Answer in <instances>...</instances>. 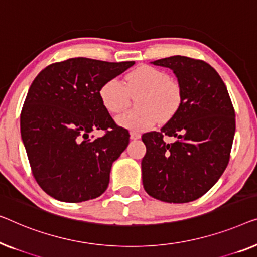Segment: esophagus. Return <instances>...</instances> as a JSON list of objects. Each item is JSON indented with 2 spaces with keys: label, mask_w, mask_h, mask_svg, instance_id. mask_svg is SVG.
I'll return each instance as SVG.
<instances>
[{
  "label": "esophagus",
  "mask_w": 257,
  "mask_h": 257,
  "mask_svg": "<svg viewBox=\"0 0 257 257\" xmlns=\"http://www.w3.org/2000/svg\"><path fill=\"white\" fill-rule=\"evenodd\" d=\"M141 137V134L137 132H130V139L132 140H139Z\"/></svg>",
  "instance_id": "obj_1"
}]
</instances>
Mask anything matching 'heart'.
I'll list each match as a JSON object with an SVG mask.
<instances>
[{"instance_id":"1","label":"heart","mask_w":257,"mask_h":257,"mask_svg":"<svg viewBox=\"0 0 257 257\" xmlns=\"http://www.w3.org/2000/svg\"><path fill=\"white\" fill-rule=\"evenodd\" d=\"M127 91L140 92L135 101L139 108L118 115L116 123L135 132L151 128L158 118L170 120L182 104L179 85L164 71L149 65H141L128 73L124 85L117 78L104 82L99 91L101 103L109 113H120L127 106Z\"/></svg>"}]
</instances>
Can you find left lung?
Returning <instances> with one entry per match:
<instances>
[{
  "label": "left lung",
  "instance_id": "1",
  "mask_svg": "<svg viewBox=\"0 0 257 257\" xmlns=\"http://www.w3.org/2000/svg\"><path fill=\"white\" fill-rule=\"evenodd\" d=\"M151 63L173 71L182 104L161 132L143 134L144 190L165 202L193 201L212 189L228 165L235 111L225 82L205 61L173 56ZM164 136L176 141L165 143Z\"/></svg>",
  "mask_w": 257,
  "mask_h": 257
}]
</instances>
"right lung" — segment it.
Segmentation results:
<instances>
[{"instance_id":"obj_1","label":"right lung","mask_w":257,"mask_h":257,"mask_svg":"<svg viewBox=\"0 0 257 257\" xmlns=\"http://www.w3.org/2000/svg\"><path fill=\"white\" fill-rule=\"evenodd\" d=\"M134 64L71 58L49 65L32 81L22 108L21 136L35 179L49 196L81 202L107 190L129 133L115 123L99 91ZM93 130L106 134L93 139Z\"/></svg>"}]
</instances>
